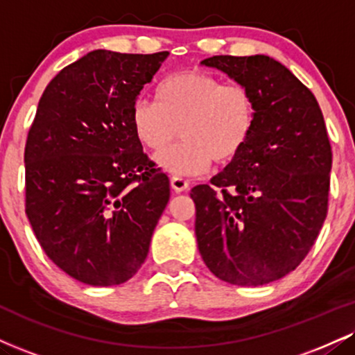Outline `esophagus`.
Returning <instances> with one entry per match:
<instances>
[{
  "label": "esophagus",
  "instance_id": "obj_1",
  "mask_svg": "<svg viewBox=\"0 0 355 355\" xmlns=\"http://www.w3.org/2000/svg\"><path fill=\"white\" fill-rule=\"evenodd\" d=\"M170 185H172V189L177 191V193H182V191H185L189 189V180L187 178H182V177H177V175H173L172 178H170Z\"/></svg>",
  "mask_w": 355,
  "mask_h": 355
}]
</instances>
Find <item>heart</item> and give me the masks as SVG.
Masks as SVG:
<instances>
[{
    "label": "heart",
    "instance_id": "obj_1",
    "mask_svg": "<svg viewBox=\"0 0 355 355\" xmlns=\"http://www.w3.org/2000/svg\"><path fill=\"white\" fill-rule=\"evenodd\" d=\"M130 127L152 152L163 150L180 131L181 142L155 160L173 175H196L211 159L228 164L243 152L256 127L254 97L246 85L226 84L207 72H177L157 85L155 104H132Z\"/></svg>",
    "mask_w": 355,
    "mask_h": 355
}]
</instances>
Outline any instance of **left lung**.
Returning a JSON list of instances; mask_svg holds the SVG:
<instances>
[{"label":"left lung","instance_id":"8db88e82","mask_svg":"<svg viewBox=\"0 0 355 355\" xmlns=\"http://www.w3.org/2000/svg\"><path fill=\"white\" fill-rule=\"evenodd\" d=\"M254 97L250 142L211 185H196L195 234L205 264L236 286H261L296 270L327 215L332 152L314 94L270 55H213Z\"/></svg>","mask_w":355,"mask_h":355}]
</instances>
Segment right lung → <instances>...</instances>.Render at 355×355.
I'll use <instances>...</instances> for the list:
<instances>
[{
    "mask_svg": "<svg viewBox=\"0 0 355 355\" xmlns=\"http://www.w3.org/2000/svg\"><path fill=\"white\" fill-rule=\"evenodd\" d=\"M168 53L91 51L48 84L29 129L26 215L55 266L91 286L129 281L170 198L130 109Z\"/></svg>",
    "mask_w": 355,
    "mask_h": 355,
    "instance_id": "add662e5",
    "label": "right lung"
}]
</instances>
